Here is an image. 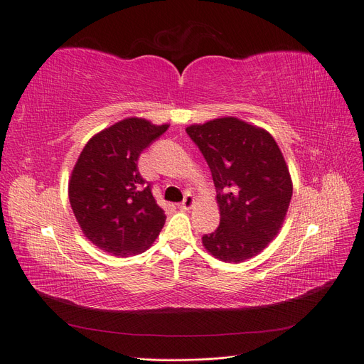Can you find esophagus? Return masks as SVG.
<instances>
[{"label": "esophagus", "instance_id": "1", "mask_svg": "<svg viewBox=\"0 0 364 364\" xmlns=\"http://www.w3.org/2000/svg\"><path fill=\"white\" fill-rule=\"evenodd\" d=\"M193 203H194V199H193V196L188 193V194H185L183 200H182V203H181V208H182V209H190V208L193 206Z\"/></svg>", "mask_w": 364, "mask_h": 364}]
</instances>
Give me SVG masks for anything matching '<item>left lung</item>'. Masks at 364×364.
Returning <instances> with one entry per match:
<instances>
[{
  "label": "left lung",
  "mask_w": 364,
  "mask_h": 364,
  "mask_svg": "<svg viewBox=\"0 0 364 364\" xmlns=\"http://www.w3.org/2000/svg\"><path fill=\"white\" fill-rule=\"evenodd\" d=\"M213 173L220 225L202 237L222 261L241 262L277 237L293 185L277 141L264 129L234 117L186 127Z\"/></svg>",
  "instance_id": "1"
}]
</instances>
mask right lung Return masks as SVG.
Returning <instances> with one entry per match:
<instances>
[{"mask_svg":"<svg viewBox=\"0 0 364 364\" xmlns=\"http://www.w3.org/2000/svg\"><path fill=\"white\" fill-rule=\"evenodd\" d=\"M167 129L126 118L92 136L77 159L68 186L73 213L86 238L115 257L147 250L165 223L138 159Z\"/></svg>","mask_w":364,"mask_h":364,"instance_id":"obj_1","label":"right lung"}]
</instances>
